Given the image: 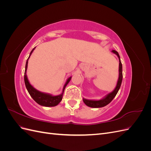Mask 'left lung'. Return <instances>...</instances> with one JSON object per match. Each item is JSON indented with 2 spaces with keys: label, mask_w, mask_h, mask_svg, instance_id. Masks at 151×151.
<instances>
[{
  "label": "left lung",
  "mask_w": 151,
  "mask_h": 151,
  "mask_svg": "<svg viewBox=\"0 0 151 151\" xmlns=\"http://www.w3.org/2000/svg\"><path fill=\"white\" fill-rule=\"evenodd\" d=\"M111 52L113 53H115L116 55H117L118 60H119V69H118V71H119V75H118V81L116 83V86L115 87V88L114 89L113 91H111V93H109L107 94L104 97H103L101 99H98V100H96V99H88L86 98H83V101L86 104L87 106L91 107V108H101L104 107L105 106H106L107 104H108L109 103H110L113 98L116 96V94L118 93V91H119L120 86L122 84V79H123V74H122V64L120 60V57L118 53L115 51V50H113Z\"/></svg>",
  "instance_id": "left-lung-1"
}]
</instances>
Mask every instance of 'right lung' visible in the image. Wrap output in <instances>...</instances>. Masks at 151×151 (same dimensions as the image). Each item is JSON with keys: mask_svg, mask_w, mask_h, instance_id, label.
<instances>
[{"mask_svg": "<svg viewBox=\"0 0 151 151\" xmlns=\"http://www.w3.org/2000/svg\"><path fill=\"white\" fill-rule=\"evenodd\" d=\"M35 48L36 47H35L33 50H31V52L29 54V56L28 58L27 59V61L26 63L25 72H24V83H25L26 88L27 90H28V93L30 94L31 98H33L38 104L41 105V106H45V107L55 106L59 103H60V102L62 101V98H63V93H64V90H65V87L67 86V85L68 84V83H69L70 81L71 80L72 76L69 77L67 79L64 86H63L62 93L58 94V95L54 96V95H52V94H49V93H43V92H41V91L35 89L34 87L30 84L29 81L28 79V77H27V74H26L27 68H28V60L31 56V55L32 54V53H33V52L34 51V50L35 49Z\"/></svg>", "mask_w": 151, "mask_h": 151, "instance_id": "obj_1", "label": "right lung"}]
</instances>
